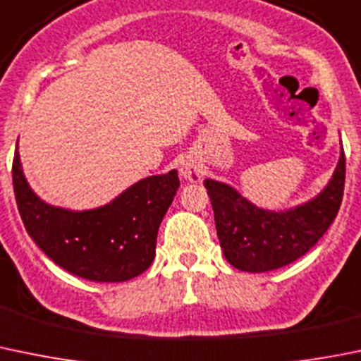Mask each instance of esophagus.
<instances>
[{
	"label": "esophagus",
	"mask_w": 361,
	"mask_h": 361,
	"mask_svg": "<svg viewBox=\"0 0 361 361\" xmlns=\"http://www.w3.org/2000/svg\"><path fill=\"white\" fill-rule=\"evenodd\" d=\"M180 174L188 181H199L202 176V169L194 162V160L187 159L181 162L180 166Z\"/></svg>",
	"instance_id": "obj_1"
}]
</instances>
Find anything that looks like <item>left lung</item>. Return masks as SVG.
Segmentation results:
<instances>
[{
    "mask_svg": "<svg viewBox=\"0 0 361 361\" xmlns=\"http://www.w3.org/2000/svg\"><path fill=\"white\" fill-rule=\"evenodd\" d=\"M345 155L341 152L334 178L312 201L288 212H266L229 185L206 180L224 255L234 268L262 274L291 264L310 250L331 226L341 208Z\"/></svg>",
    "mask_w": 361,
    "mask_h": 361,
    "instance_id": "left-lung-1",
    "label": "left lung"
}]
</instances>
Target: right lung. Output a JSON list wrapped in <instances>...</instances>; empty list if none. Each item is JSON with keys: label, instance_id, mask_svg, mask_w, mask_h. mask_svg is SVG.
<instances>
[{"label": "right lung", "instance_id": "add662e5", "mask_svg": "<svg viewBox=\"0 0 361 361\" xmlns=\"http://www.w3.org/2000/svg\"><path fill=\"white\" fill-rule=\"evenodd\" d=\"M17 208L27 234L68 274L93 282H125L141 275L155 257L157 233L176 195V171L137 181L113 202L87 212L45 204L12 164Z\"/></svg>", "mask_w": 361, "mask_h": 361}]
</instances>
